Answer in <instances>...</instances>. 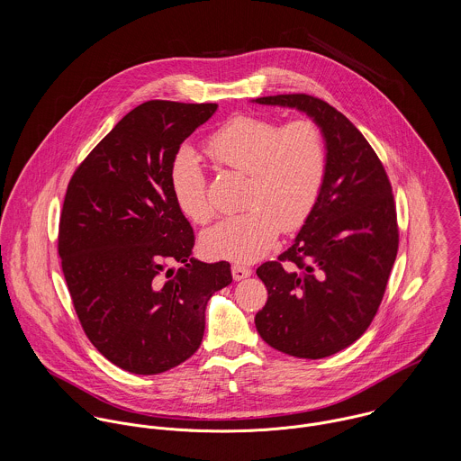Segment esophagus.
I'll return each mask as SVG.
<instances>
[{"label":"esophagus","instance_id":"1","mask_svg":"<svg viewBox=\"0 0 461 461\" xmlns=\"http://www.w3.org/2000/svg\"><path fill=\"white\" fill-rule=\"evenodd\" d=\"M230 269H232L234 280H243V278H247V276L252 275V269H250L249 266H243V264L234 263Z\"/></svg>","mask_w":461,"mask_h":461}]
</instances>
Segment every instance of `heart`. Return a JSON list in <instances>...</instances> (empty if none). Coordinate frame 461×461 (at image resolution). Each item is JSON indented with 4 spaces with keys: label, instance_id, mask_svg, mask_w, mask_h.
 <instances>
[{
    "label": "heart",
    "instance_id": "heart-1",
    "mask_svg": "<svg viewBox=\"0 0 461 461\" xmlns=\"http://www.w3.org/2000/svg\"><path fill=\"white\" fill-rule=\"evenodd\" d=\"M205 152L220 168L249 177L243 198L249 209L220 220L203 236L212 258L258 261L275 247L280 229L300 227L321 197L329 150L314 121L278 126L271 119L240 115L209 136ZM170 190L190 220L211 218L205 174L190 149H181L170 165Z\"/></svg>",
    "mask_w": 461,
    "mask_h": 461
}]
</instances>
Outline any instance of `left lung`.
<instances>
[{
	"label": "left lung",
	"mask_w": 461,
	"mask_h": 461,
	"mask_svg": "<svg viewBox=\"0 0 461 461\" xmlns=\"http://www.w3.org/2000/svg\"><path fill=\"white\" fill-rule=\"evenodd\" d=\"M256 103L296 108L325 134L321 197L294 243L258 267L267 302L256 316L271 348L325 358L369 329L385 294L399 245L393 186L364 134L323 99L282 94Z\"/></svg>",
	"instance_id": "obj_1"
}]
</instances>
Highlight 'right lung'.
Returning a JSON list of instances; mask_svg holds the SVG:
<instances>
[{
  "label": "right lung",
  "instance_id": "obj_1",
  "mask_svg": "<svg viewBox=\"0 0 461 461\" xmlns=\"http://www.w3.org/2000/svg\"><path fill=\"white\" fill-rule=\"evenodd\" d=\"M216 108L136 106L67 186L59 256L76 314L97 351L134 375L188 360L202 342L209 298L232 282L230 264L192 258L195 234L170 190L181 143Z\"/></svg>",
  "mask_w": 461,
  "mask_h": 461
}]
</instances>
